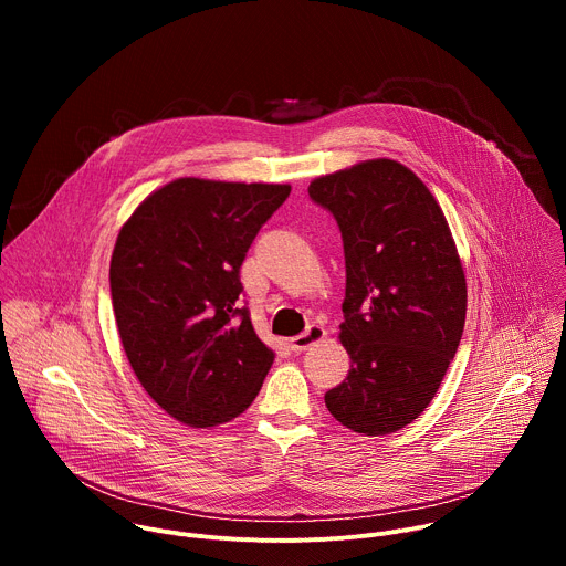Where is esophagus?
<instances>
[{
    "label": "esophagus",
    "mask_w": 566,
    "mask_h": 566,
    "mask_svg": "<svg viewBox=\"0 0 566 566\" xmlns=\"http://www.w3.org/2000/svg\"><path fill=\"white\" fill-rule=\"evenodd\" d=\"M327 336V332H325V327H319V325H308L306 327V332L304 334H300V336H293L291 340H289V345H291V349L293 352H304V349H308V347H313L315 343H319L322 338Z\"/></svg>",
    "instance_id": "esophagus-1"
}]
</instances>
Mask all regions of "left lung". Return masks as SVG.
Listing matches in <instances>:
<instances>
[{"label":"left lung","mask_w":566,"mask_h":566,"mask_svg":"<svg viewBox=\"0 0 566 566\" xmlns=\"http://www.w3.org/2000/svg\"><path fill=\"white\" fill-rule=\"evenodd\" d=\"M308 197L338 221L347 286L340 340L347 378L329 412L367 437L412 423L430 406L465 322V275L443 210L391 158L311 181Z\"/></svg>","instance_id":"left-lung-1"}]
</instances>
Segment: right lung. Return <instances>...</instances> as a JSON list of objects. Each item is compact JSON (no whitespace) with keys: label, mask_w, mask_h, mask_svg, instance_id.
I'll return each mask as SVG.
<instances>
[{"label":"right lung","mask_w":566,"mask_h":566,"mask_svg":"<svg viewBox=\"0 0 566 566\" xmlns=\"http://www.w3.org/2000/svg\"><path fill=\"white\" fill-rule=\"evenodd\" d=\"M291 186L177 179L118 232L109 289L127 360L158 408L212 428L255 400L273 352L241 306L239 269Z\"/></svg>","instance_id":"add662e5"}]
</instances>
